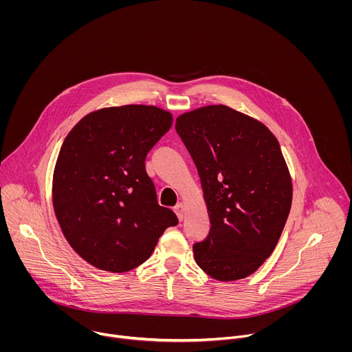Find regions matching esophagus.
Here are the masks:
<instances>
[{
  "mask_svg": "<svg viewBox=\"0 0 352 352\" xmlns=\"http://www.w3.org/2000/svg\"><path fill=\"white\" fill-rule=\"evenodd\" d=\"M174 212H175V214L178 216V219H179V220H182V219H184L185 208H184V205H182V204H177V205H175V208H174Z\"/></svg>",
  "mask_w": 352,
  "mask_h": 352,
  "instance_id": "obj_1",
  "label": "esophagus"
}]
</instances>
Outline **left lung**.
Wrapping results in <instances>:
<instances>
[{
  "instance_id": "left-lung-1",
  "label": "left lung",
  "mask_w": 352,
  "mask_h": 352,
  "mask_svg": "<svg viewBox=\"0 0 352 352\" xmlns=\"http://www.w3.org/2000/svg\"><path fill=\"white\" fill-rule=\"evenodd\" d=\"M175 131L192 156L210 217L193 243L197 266L220 281L245 278L272 255L292 202V184L276 136L227 106L182 114Z\"/></svg>"
}]
</instances>
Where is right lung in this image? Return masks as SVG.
Listing matches in <instances>:
<instances>
[{
	"instance_id": "obj_1",
	"label": "right lung",
	"mask_w": 352,
	"mask_h": 352,
	"mask_svg": "<svg viewBox=\"0 0 352 352\" xmlns=\"http://www.w3.org/2000/svg\"><path fill=\"white\" fill-rule=\"evenodd\" d=\"M171 124V114L153 106L111 107L87 114L65 138L53 178L54 210L69 245L94 267H138L164 230L178 224L159 205L144 167Z\"/></svg>"
}]
</instances>
